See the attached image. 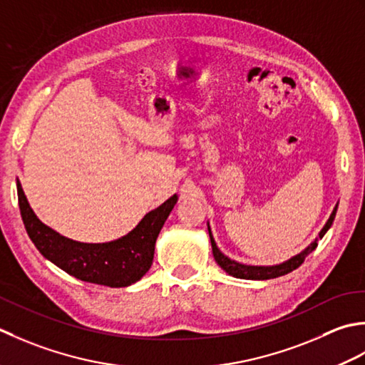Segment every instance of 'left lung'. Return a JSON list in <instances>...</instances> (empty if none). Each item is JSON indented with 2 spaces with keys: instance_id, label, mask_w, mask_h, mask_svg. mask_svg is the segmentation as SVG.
I'll use <instances>...</instances> for the list:
<instances>
[{
  "instance_id": "obj_1",
  "label": "left lung",
  "mask_w": 365,
  "mask_h": 365,
  "mask_svg": "<svg viewBox=\"0 0 365 365\" xmlns=\"http://www.w3.org/2000/svg\"><path fill=\"white\" fill-rule=\"evenodd\" d=\"M336 212H337V206L334 207V211L331 214V217L326 222V225L323 227L322 232H319L317 240L312 242L306 250H302L301 254H297L294 257H292L287 262L280 263V264H274V266H250V264H242V263H237L235 259H230L228 257H225L222 252L219 250L217 244H215L212 233H211V228L210 224H207V232H210V237H211V245H212V255L214 259L217 262V264L224 269L225 272H228L230 276H233L236 279H247V280H267V279H276L280 276H285V274L292 272L294 269H297L302 263L304 259L309 254H312L317 249L318 245V240H322V237L326 235V232L331 228L334 217H336Z\"/></svg>"
}]
</instances>
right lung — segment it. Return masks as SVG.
<instances>
[{
	"instance_id": "add662e5",
	"label": "right lung",
	"mask_w": 365,
	"mask_h": 365,
	"mask_svg": "<svg viewBox=\"0 0 365 365\" xmlns=\"http://www.w3.org/2000/svg\"><path fill=\"white\" fill-rule=\"evenodd\" d=\"M19 206L29 240L37 250L71 276L89 284L121 288L135 284L153 264L155 240L175 207L178 197H170L120 240L88 244L69 240L37 219L17 180Z\"/></svg>"
}]
</instances>
